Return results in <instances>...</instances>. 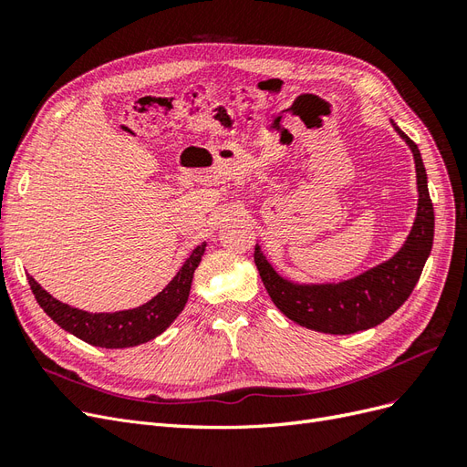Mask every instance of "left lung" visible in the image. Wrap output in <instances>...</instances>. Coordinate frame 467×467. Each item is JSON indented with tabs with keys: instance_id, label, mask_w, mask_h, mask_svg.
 Listing matches in <instances>:
<instances>
[{
	"instance_id": "8db88e82",
	"label": "left lung",
	"mask_w": 467,
	"mask_h": 467,
	"mask_svg": "<svg viewBox=\"0 0 467 467\" xmlns=\"http://www.w3.org/2000/svg\"><path fill=\"white\" fill-rule=\"evenodd\" d=\"M393 124L403 142L413 151L417 171V216L405 244L395 255L355 278L325 285H300L275 271L259 244L255 265L263 285L275 306L302 327L329 335H350L366 331L386 321L411 296L422 273L434 239V208L431 202L427 169L422 165L417 144L398 124Z\"/></svg>"
}]
</instances>
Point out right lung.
I'll return each mask as SVG.
<instances>
[{
	"label": "right lung",
	"mask_w": 467,
	"mask_h": 467,
	"mask_svg": "<svg viewBox=\"0 0 467 467\" xmlns=\"http://www.w3.org/2000/svg\"><path fill=\"white\" fill-rule=\"evenodd\" d=\"M206 251V244L196 245L191 257L179 268L173 280L153 298L142 306L122 312L91 314L83 309L67 306L56 300L42 288L33 276L29 278L31 290L38 306L45 309L47 316L60 325L67 333L76 335L81 341L101 348H129L151 341L161 335L175 317L182 312L192 285V275L201 265Z\"/></svg>",
	"instance_id": "add662e5"
}]
</instances>
